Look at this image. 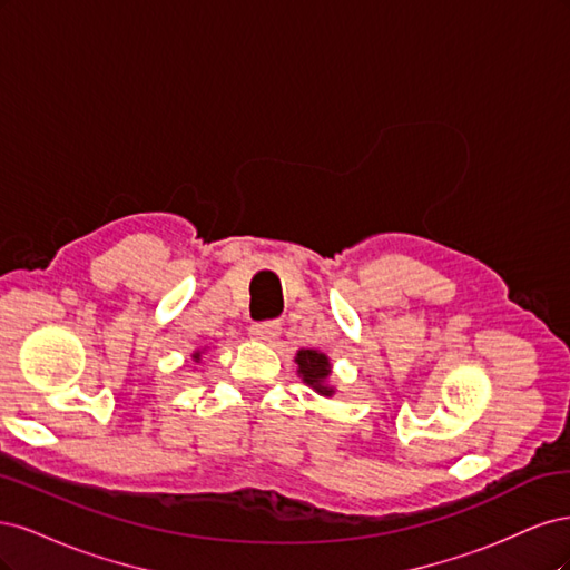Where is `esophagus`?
Returning a JSON list of instances; mask_svg holds the SVG:
<instances>
[{
  "label": "esophagus",
  "mask_w": 570,
  "mask_h": 570,
  "mask_svg": "<svg viewBox=\"0 0 570 570\" xmlns=\"http://www.w3.org/2000/svg\"><path fill=\"white\" fill-rule=\"evenodd\" d=\"M249 333L254 340L262 342H275L281 337V321H264V323H254L249 327Z\"/></svg>",
  "instance_id": "1"
}]
</instances>
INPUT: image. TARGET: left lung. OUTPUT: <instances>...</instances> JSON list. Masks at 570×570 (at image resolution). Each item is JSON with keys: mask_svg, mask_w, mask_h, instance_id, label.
I'll use <instances>...</instances> for the list:
<instances>
[{"mask_svg": "<svg viewBox=\"0 0 570 570\" xmlns=\"http://www.w3.org/2000/svg\"><path fill=\"white\" fill-rule=\"evenodd\" d=\"M295 361H297L299 373H302L306 385H312L316 392H321L325 396L333 394V387L325 385V377L331 375V364H327L325 354H321L316 350H302Z\"/></svg>", "mask_w": 570, "mask_h": 570, "instance_id": "left-lung-1", "label": "left lung"}]
</instances>
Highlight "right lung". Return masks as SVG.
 <instances>
[{
    "label": "right lung",
    "instance_id": "add662e5",
    "mask_svg": "<svg viewBox=\"0 0 570 570\" xmlns=\"http://www.w3.org/2000/svg\"><path fill=\"white\" fill-rule=\"evenodd\" d=\"M193 358H195V361H199V352H197V354H195V356H193Z\"/></svg>",
    "mask_w": 570,
    "mask_h": 570
}]
</instances>
